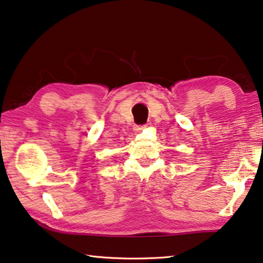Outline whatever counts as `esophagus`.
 <instances>
[{"label": "esophagus", "mask_w": 263, "mask_h": 263, "mask_svg": "<svg viewBox=\"0 0 263 263\" xmlns=\"http://www.w3.org/2000/svg\"><path fill=\"white\" fill-rule=\"evenodd\" d=\"M145 127H146V125H136V126H135V131L140 132L141 130H144Z\"/></svg>", "instance_id": "obj_1"}]
</instances>
